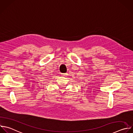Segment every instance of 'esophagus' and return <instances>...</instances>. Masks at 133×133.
Returning <instances> with one entry per match:
<instances>
[{
    "mask_svg": "<svg viewBox=\"0 0 133 133\" xmlns=\"http://www.w3.org/2000/svg\"><path fill=\"white\" fill-rule=\"evenodd\" d=\"M62 75L63 76H65L67 75V74H66V73H62Z\"/></svg>",
    "mask_w": 133,
    "mask_h": 133,
    "instance_id": "1",
    "label": "esophagus"
}]
</instances>
